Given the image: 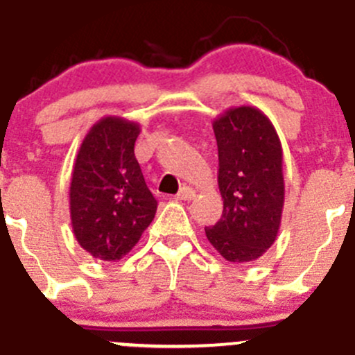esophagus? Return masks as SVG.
<instances>
[{
  "label": "esophagus",
  "mask_w": 355,
  "mask_h": 355,
  "mask_svg": "<svg viewBox=\"0 0 355 355\" xmlns=\"http://www.w3.org/2000/svg\"><path fill=\"white\" fill-rule=\"evenodd\" d=\"M194 198H196V191L192 187H187V185H185V187H182L180 192L177 194V199H180V200H191Z\"/></svg>",
  "instance_id": "34e87169"
}]
</instances>
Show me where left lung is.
<instances>
[{
  "mask_svg": "<svg viewBox=\"0 0 355 355\" xmlns=\"http://www.w3.org/2000/svg\"><path fill=\"white\" fill-rule=\"evenodd\" d=\"M223 214L206 230L230 263L263 256L277 239L284 209V153L270 118L254 106L225 111L213 123Z\"/></svg>",
  "mask_w": 355,
  "mask_h": 355,
  "instance_id": "left-lung-1",
  "label": "left lung"
}]
</instances>
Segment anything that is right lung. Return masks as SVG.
I'll use <instances>...</instances> for the list:
<instances>
[{"label": "right lung", "instance_id": "add662e5", "mask_svg": "<svg viewBox=\"0 0 355 355\" xmlns=\"http://www.w3.org/2000/svg\"><path fill=\"white\" fill-rule=\"evenodd\" d=\"M141 127L105 116L82 141L70 184L77 242L103 261L121 259L151 225L157 200L148 189L134 146Z\"/></svg>", "mask_w": 355, "mask_h": 355}]
</instances>
